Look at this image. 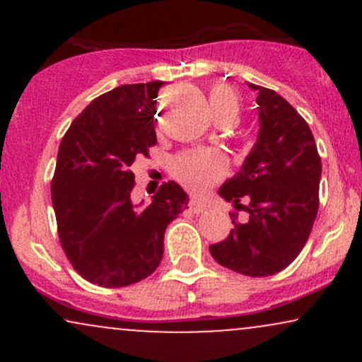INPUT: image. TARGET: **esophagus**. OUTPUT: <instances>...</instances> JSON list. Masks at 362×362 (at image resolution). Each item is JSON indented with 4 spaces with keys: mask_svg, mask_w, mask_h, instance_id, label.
Listing matches in <instances>:
<instances>
[{
    "mask_svg": "<svg viewBox=\"0 0 362 362\" xmlns=\"http://www.w3.org/2000/svg\"><path fill=\"white\" fill-rule=\"evenodd\" d=\"M189 207H190V211H192V213H195V214H201V213H204V211H206L204 202L195 201V199H192V201L189 202Z\"/></svg>",
    "mask_w": 362,
    "mask_h": 362,
    "instance_id": "34e87169",
    "label": "esophagus"
}]
</instances>
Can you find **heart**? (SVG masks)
<instances>
[{
    "instance_id": "b5f03b06",
    "label": "heart",
    "mask_w": 362,
    "mask_h": 362,
    "mask_svg": "<svg viewBox=\"0 0 362 362\" xmlns=\"http://www.w3.org/2000/svg\"><path fill=\"white\" fill-rule=\"evenodd\" d=\"M209 105L218 120L233 117L238 112V97L230 86L218 85L209 91ZM228 160L223 153L207 149V151H184L172 161L173 177L194 192H202L207 187L219 182L226 175Z\"/></svg>"
}]
</instances>
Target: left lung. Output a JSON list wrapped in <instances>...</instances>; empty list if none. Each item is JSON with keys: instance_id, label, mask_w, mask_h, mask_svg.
Masks as SVG:
<instances>
[{"instance_id": "obj_1", "label": "left lung", "mask_w": 362, "mask_h": 362, "mask_svg": "<svg viewBox=\"0 0 362 362\" xmlns=\"http://www.w3.org/2000/svg\"><path fill=\"white\" fill-rule=\"evenodd\" d=\"M257 93L259 138L219 195L248 213L226 240L209 247L223 267L250 277L281 272L300 255L318 213L322 161L313 134L296 109L274 90ZM245 198L248 206L239 204ZM235 216V214H231Z\"/></svg>"}]
</instances>
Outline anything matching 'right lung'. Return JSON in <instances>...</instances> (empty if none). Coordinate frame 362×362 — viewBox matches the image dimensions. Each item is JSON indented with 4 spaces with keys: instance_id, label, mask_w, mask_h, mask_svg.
<instances>
[{
    "instance_id": "right-lung-1",
    "label": "right lung",
    "mask_w": 362,
    "mask_h": 362,
    "mask_svg": "<svg viewBox=\"0 0 362 362\" xmlns=\"http://www.w3.org/2000/svg\"><path fill=\"white\" fill-rule=\"evenodd\" d=\"M163 81L122 85L100 95L73 120L51 182L57 233L83 279L124 288L146 279L163 257L165 230L189 204L167 182L149 206L134 204L131 165L156 144L155 114Z\"/></svg>"
}]
</instances>
